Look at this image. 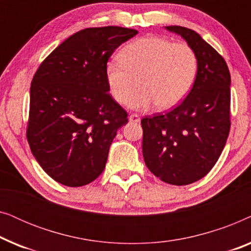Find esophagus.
Listing matches in <instances>:
<instances>
[{"instance_id":"esophagus-1","label":"esophagus","mask_w":251,"mask_h":251,"mask_svg":"<svg viewBox=\"0 0 251 251\" xmlns=\"http://www.w3.org/2000/svg\"><path fill=\"white\" fill-rule=\"evenodd\" d=\"M129 121L130 122H139L140 121V118H139V115H137V114H131L129 116Z\"/></svg>"}]
</instances>
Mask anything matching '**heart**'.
I'll return each instance as SVG.
<instances>
[{
	"label": "heart",
	"instance_id": "b5f03b06",
	"mask_svg": "<svg viewBox=\"0 0 251 251\" xmlns=\"http://www.w3.org/2000/svg\"><path fill=\"white\" fill-rule=\"evenodd\" d=\"M197 72V54L188 44L149 35L126 44L120 57L109 60L105 76L120 104L131 98L138 80L140 90L130 100V107L149 109L156 105L169 109L186 97Z\"/></svg>",
	"mask_w": 251,
	"mask_h": 251
}]
</instances>
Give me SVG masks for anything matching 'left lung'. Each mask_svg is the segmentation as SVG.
Wrapping results in <instances>:
<instances>
[{
	"label": "left lung",
	"mask_w": 251,
	"mask_h": 251,
	"mask_svg": "<svg viewBox=\"0 0 251 251\" xmlns=\"http://www.w3.org/2000/svg\"><path fill=\"white\" fill-rule=\"evenodd\" d=\"M194 50L198 72L190 94L177 107L142 120L146 166L164 183L188 185L203 178L227 140L231 75L226 61L197 32L166 26Z\"/></svg>",
	"instance_id": "1"
}]
</instances>
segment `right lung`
<instances>
[{"mask_svg":"<svg viewBox=\"0 0 251 251\" xmlns=\"http://www.w3.org/2000/svg\"><path fill=\"white\" fill-rule=\"evenodd\" d=\"M119 26L85 28L58 46L30 84L27 140L42 169L70 187L94 181L105 169L109 146L128 123L108 94L106 64L137 35Z\"/></svg>","mask_w":251,"mask_h":251,"instance_id":"obj_1","label":"right lung"}]
</instances>
